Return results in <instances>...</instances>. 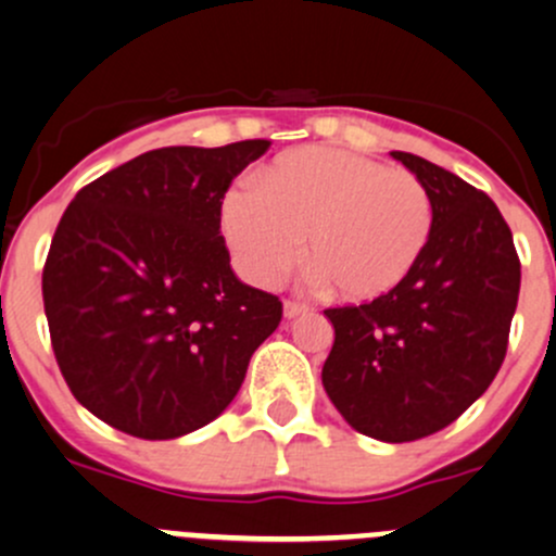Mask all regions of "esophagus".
Wrapping results in <instances>:
<instances>
[{"label":"esophagus","mask_w":556,"mask_h":556,"mask_svg":"<svg viewBox=\"0 0 556 556\" xmlns=\"http://www.w3.org/2000/svg\"><path fill=\"white\" fill-rule=\"evenodd\" d=\"M309 312V304H304V301H293L288 299L285 301V317L293 319V317H301V314Z\"/></svg>","instance_id":"esophagus-1"}]
</instances>
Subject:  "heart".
<instances>
[{
	"label": "heart",
	"mask_w": 556,
	"mask_h": 556,
	"mask_svg": "<svg viewBox=\"0 0 556 556\" xmlns=\"http://www.w3.org/2000/svg\"><path fill=\"white\" fill-rule=\"evenodd\" d=\"M433 223L425 185L336 148H299L274 159L257 188L223 199L220 226L239 268L274 285L304 255L336 295L368 301L403 282Z\"/></svg>",
	"instance_id": "obj_1"
}]
</instances>
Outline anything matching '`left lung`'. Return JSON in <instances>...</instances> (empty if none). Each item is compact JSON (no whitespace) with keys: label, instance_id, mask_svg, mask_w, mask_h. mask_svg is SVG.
Here are the masks:
<instances>
[{"label":"left lung","instance_id":"left-lung-1","mask_svg":"<svg viewBox=\"0 0 556 556\" xmlns=\"http://www.w3.org/2000/svg\"><path fill=\"white\" fill-rule=\"evenodd\" d=\"M392 159L428 190V244L390 293L325 309L323 387L357 433L403 444L452 425L501 371L521 266L490 195L419 155Z\"/></svg>","mask_w":556,"mask_h":556}]
</instances>
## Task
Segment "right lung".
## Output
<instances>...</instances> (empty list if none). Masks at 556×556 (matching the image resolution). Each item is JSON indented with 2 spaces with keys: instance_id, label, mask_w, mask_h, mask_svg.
<instances>
[{
  "instance_id": "right-lung-1",
  "label": "right lung",
  "mask_w": 556,
  "mask_h": 556,
  "mask_svg": "<svg viewBox=\"0 0 556 556\" xmlns=\"http://www.w3.org/2000/svg\"><path fill=\"white\" fill-rule=\"evenodd\" d=\"M266 139L161 148L102 174L66 206L42 271L45 317L72 395L148 441L226 412L282 301L239 282L220 206Z\"/></svg>"
}]
</instances>
